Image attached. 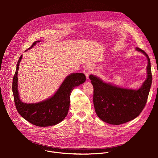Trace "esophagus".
<instances>
[{
  "label": "esophagus",
  "instance_id": "esophagus-1",
  "mask_svg": "<svg viewBox=\"0 0 158 158\" xmlns=\"http://www.w3.org/2000/svg\"><path fill=\"white\" fill-rule=\"evenodd\" d=\"M93 71V67L91 65H87L85 68H84V73L85 74L87 79H89V75L91 74Z\"/></svg>",
  "mask_w": 158,
  "mask_h": 158
}]
</instances>
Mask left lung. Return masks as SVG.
Returning a JSON list of instances; mask_svg holds the SVG:
<instances>
[{
	"instance_id": "8db88e82",
	"label": "left lung",
	"mask_w": 158,
	"mask_h": 158,
	"mask_svg": "<svg viewBox=\"0 0 158 158\" xmlns=\"http://www.w3.org/2000/svg\"><path fill=\"white\" fill-rule=\"evenodd\" d=\"M136 50L148 59L147 78L138 89L121 88L103 82L99 77L90 75L94 87L93 102L98 116L105 123L119 125L137 118L146 106L152 84L150 59L142 49Z\"/></svg>"
}]
</instances>
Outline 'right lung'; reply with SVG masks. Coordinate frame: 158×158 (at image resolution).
I'll return each mask as SVG.
<instances>
[{
  "instance_id": "1",
  "label": "right lung",
  "mask_w": 158,
  "mask_h": 158,
  "mask_svg": "<svg viewBox=\"0 0 158 158\" xmlns=\"http://www.w3.org/2000/svg\"><path fill=\"white\" fill-rule=\"evenodd\" d=\"M39 42L40 41L34 42L28 49ZM22 57V55L17 62L12 81V91L17 110L22 118L37 126L47 127L59 124L68 113L71 92L75 87L85 82V75L83 73H72L65 77L51 98L39 102L27 104L20 99L17 87L18 70Z\"/></svg>"
}]
</instances>
